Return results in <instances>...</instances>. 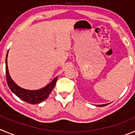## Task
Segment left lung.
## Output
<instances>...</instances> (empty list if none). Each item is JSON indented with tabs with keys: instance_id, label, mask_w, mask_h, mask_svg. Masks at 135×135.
<instances>
[{
	"instance_id": "1",
	"label": "left lung",
	"mask_w": 135,
	"mask_h": 135,
	"mask_svg": "<svg viewBox=\"0 0 135 135\" xmlns=\"http://www.w3.org/2000/svg\"><path fill=\"white\" fill-rule=\"evenodd\" d=\"M105 105H107V104H104V105H99L98 106H99V107H104V106H105Z\"/></svg>"
}]
</instances>
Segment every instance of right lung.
I'll return each instance as SVG.
<instances>
[{"mask_svg":"<svg viewBox=\"0 0 135 135\" xmlns=\"http://www.w3.org/2000/svg\"><path fill=\"white\" fill-rule=\"evenodd\" d=\"M8 52L7 54H6L5 62H6V78L9 88L19 98L21 99L24 101L28 103L34 104H34H38L42 102L44 100H45L48 97L50 92L54 89L55 85L56 83V81H57V77H56L49 85H47L45 88L39 89V90L31 91L22 89V88H20L19 86H18L12 81L11 76L9 75L7 65Z\"/></svg>","mask_w":135,"mask_h":135,"instance_id":"add662e5","label":"right lung"}]
</instances>
